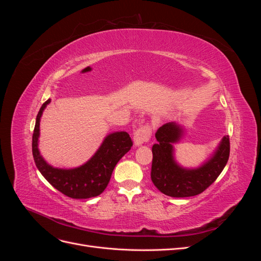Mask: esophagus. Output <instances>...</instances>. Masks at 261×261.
<instances>
[{
	"label": "esophagus",
	"mask_w": 261,
	"mask_h": 261,
	"mask_svg": "<svg viewBox=\"0 0 261 261\" xmlns=\"http://www.w3.org/2000/svg\"><path fill=\"white\" fill-rule=\"evenodd\" d=\"M152 135V128L149 124L141 125L138 129L134 133V143L136 146H140L150 140Z\"/></svg>",
	"instance_id": "1"
}]
</instances>
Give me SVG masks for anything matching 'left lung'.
<instances>
[{
  "mask_svg": "<svg viewBox=\"0 0 261 261\" xmlns=\"http://www.w3.org/2000/svg\"><path fill=\"white\" fill-rule=\"evenodd\" d=\"M181 136V128L175 123L162 125L155 133L158 144L152 146L151 180L164 195L183 198L201 194L223 171L230 155V138L223 137L211 159L196 170L179 168L173 159L172 144Z\"/></svg>",
  "mask_w": 261,
  "mask_h": 261,
  "instance_id": "1",
  "label": "left lung"
}]
</instances>
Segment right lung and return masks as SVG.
Returning <instances> with one entry per match:
<instances>
[{
    "label": "right lung",
    "mask_w": 261,
    "mask_h": 261,
    "mask_svg": "<svg viewBox=\"0 0 261 261\" xmlns=\"http://www.w3.org/2000/svg\"><path fill=\"white\" fill-rule=\"evenodd\" d=\"M48 103L50 99L39 110L33 134V155L38 170L54 188L69 198L86 199L100 195L108 186L116 163L130 150L132 138L126 132L113 133L105 139L96 154L81 168L54 169L42 159L38 150L40 117Z\"/></svg>",
    "instance_id": "right-lung-1"
}]
</instances>
